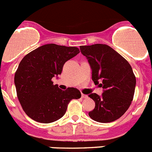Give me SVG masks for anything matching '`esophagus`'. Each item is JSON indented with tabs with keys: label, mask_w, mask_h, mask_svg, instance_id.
Instances as JSON below:
<instances>
[{
	"label": "esophagus",
	"mask_w": 152,
	"mask_h": 152,
	"mask_svg": "<svg viewBox=\"0 0 152 152\" xmlns=\"http://www.w3.org/2000/svg\"><path fill=\"white\" fill-rule=\"evenodd\" d=\"M82 97H83V98H87L88 96L86 95V94H82Z\"/></svg>",
	"instance_id": "esophagus-1"
}]
</instances>
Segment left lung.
<instances>
[{
	"label": "left lung",
	"instance_id": "left-lung-1",
	"mask_svg": "<svg viewBox=\"0 0 152 152\" xmlns=\"http://www.w3.org/2000/svg\"><path fill=\"white\" fill-rule=\"evenodd\" d=\"M80 51L87 58L92 69V80L103 88V93L89 97L95 107L88 115L98 122L108 123L121 117L134 99L136 76L124 58L106 44L81 46Z\"/></svg>",
	"mask_w": 152,
	"mask_h": 152
}]
</instances>
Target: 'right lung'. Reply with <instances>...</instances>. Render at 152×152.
I'll return each instance as SVG.
<instances>
[{
  "label": "right lung",
  "mask_w": 152,
  "mask_h": 152,
  "mask_svg": "<svg viewBox=\"0 0 152 152\" xmlns=\"http://www.w3.org/2000/svg\"><path fill=\"white\" fill-rule=\"evenodd\" d=\"M79 53L77 47L46 44L29 52L19 63L14 77L17 97L28 116L40 123L63 117L73 99L81 97L75 88L62 91L52 79L61 74L64 64Z\"/></svg>",
  "instance_id": "right-lung-1"
}]
</instances>
